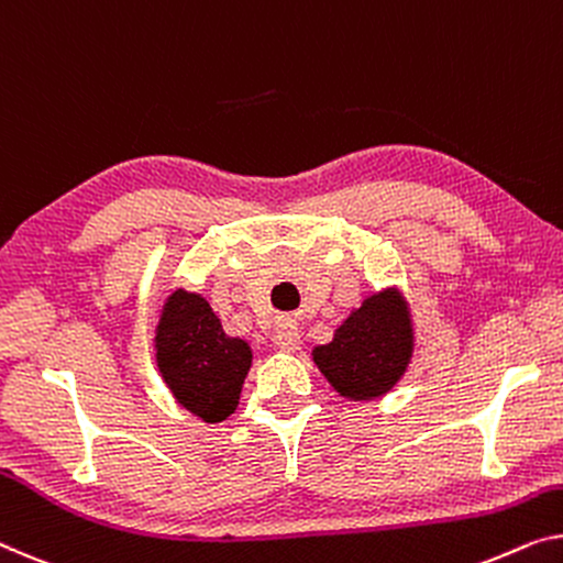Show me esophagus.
<instances>
[{"mask_svg": "<svg viewBox=\"0 0 563 563\" xmlns=\"http://www.w3.org/2000/svg\"><path fill=\"white\" fill-rule=\"evenodd\" d=\"M273 343L278 346L285 354H296L300 349V331L296 323H283L278 331L273 335Z\"/></svg>", "mask_w": 563, "mask_h": 563, "instance_id": "1", "label": "esophagus"}]
</instances>
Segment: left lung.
Returning <instances> with one entry per match:
<instances>
[{
  "label": "left lung",
  "instance_id": "8db88e82",
  "mask_svg": "<svg viewBox=\"0 0 563 563\" xmlns=\"http://www.w3.org/2000/svg\"><path fill=\"white\" fill-rule=\"evenodd\" d=\"M412 354L415 323L409 303L397 288H387L351 310L333 339L313 349V362L341 397L368 401L397 387Z\"/></svg>",
  "mask_w": 563,
  "mask_h": 563
}]
</instances>
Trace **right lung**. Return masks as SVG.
<instances>
[{"label":"right lung","mask_w":563,"mask_h":563,"mask_svg":"<svg viewBox=\"0 0 563 563\" xmlns=\"http://www.w3.org/2000/svg\"><path fill=\"white\" fill-rule=\"evenodd\" d=\"M158 374L176 405L201 422L228 419L253 366V349L222 329L220 318L199 292L176 288L164 300L154 335Z\"/></svg>","instance_id":"1"}]
</instances>
